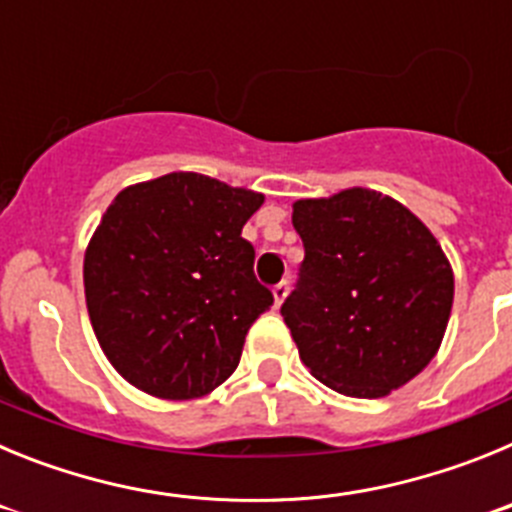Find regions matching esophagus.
I'll return each instance as SVG.
<instances>
[{"label":"esophagus","mask_w":512,"mask_h":512,"mask_svg":"<svg viewBox=\"0 0 512 512\" xmlns=\"http://www.w3.org/2000/svg\"><path fill=\"white\" fill-rule=\"evenodd\" d=\"M287 292H289V284L287 282H279L277 287H274V302H277V307L282 305L284 297H287Z\"/></svg>","instance_id":"obj_1"}]
</instances>
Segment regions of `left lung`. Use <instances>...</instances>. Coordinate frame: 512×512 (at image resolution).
<instances>
[{
  "mask_svg": "<svg viewBox=\"0 0 512 512\" xmlns=\"http://www.w3.org/2000/svg\"><path fill=\"white\" fill-rule=\"evenodd\" d=\"M292 210L305 261L282 315L300 359L341 395H390L441 346L454 302L449 259L408 207L374 189Z\"/></svg>",
  "mask_w": 512,
  "mask_h": 512,
  "instance_id": "left-lung-1",
  "label": "left lung"
}]
</instances>
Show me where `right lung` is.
Instances as JSON below:
<instances>
[{"mask_svg":"<svg viewBox=\"0 0 512 512\" xmlns=\"http://www.w3.org/2000/svg\"><path fill=\"white\" fill-rule=\"evenodd\" d=\"M264 194L174 171L122 189L84 256L87 310L104 356L133 387L192 400L241 361L274 305L241 235Z\"/></svg>","mask_w":512,"mask_h":512,"instance_id":"obj_1","label":"right lung"}]
</instances>
